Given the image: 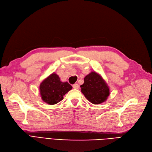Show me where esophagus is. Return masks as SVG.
Wrapping results in <instances>:
<instances>
[{"label":"esophagus","mask_w":152,"mask_h":152,"mask_svg":"<svg viewBox=\"0 0 152 152\" xmlns=\"http://www.w3.org/2000/svg\"><path fill=\"white\" fill-rule=\"evenodd\" d=\"M72 88L74 89H78L79 88V85H78V84H74V85H72Z\"/></svg>","instance_id":"esophagus-1"}]
</instances>
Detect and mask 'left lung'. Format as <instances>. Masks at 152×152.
Instances as JSON below:
<instances>
[{"instance_id": "8db88e82", "label": "left lung", "mask_w": 152, "mask_h": 152, "mask_svg": "<svg viewBox=\"0 0 152 152\" xmlns=\"http://www.w3.org/2000/svg\"><path fill=\"white\" fill-rule=\"evenodd\" d=\"M80 87L86 98L94 104L104 102L110 95L108 85L103 78L94 71L85 76L83 85Z\"/></svg>"}]
</instances>
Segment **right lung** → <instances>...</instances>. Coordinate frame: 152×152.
Instances as JSON below:
<instances>
[{
    "instance_id": "1",
    "label": "right lung",
    "mask_w": 152,
    "mask_h": 152,
    "mask_svg": "<svg viewBox=\"0 0 152 152\" xmlns=\"http://www.w3.org/2000/svg\"><path fill=\"white\" fill-rule=\"evenodd\" d=\"M72 89L67 82H62L58 75L53 72L40 84L39 89L43 102L53 105L63 100L64 95Z\"/></svg>"
}]
</instances>
